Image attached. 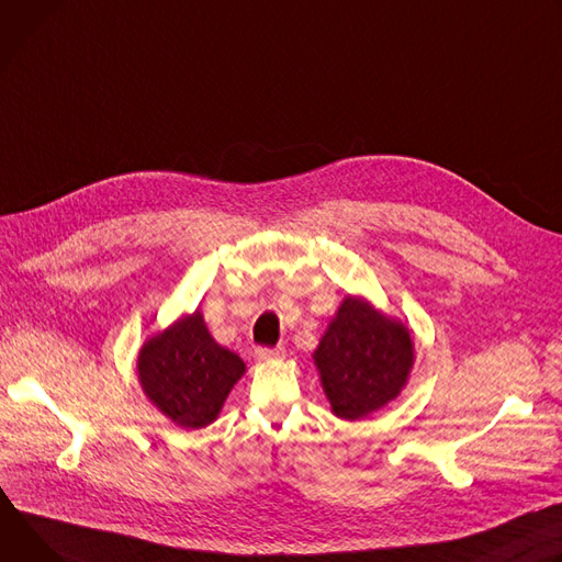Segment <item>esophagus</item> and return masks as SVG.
<instances>
[{
    "mask_svg": "<svg viewBox=\"0 0 562 562\" xmlns=\"http://www.w3.org/2000/svg\"><path fill=\"white\" fill-rule=\"evenodd\" d=\"M255 357H257V361H274V359H283L285 350L283 348H257Z\"/></svg>",
    "mask_w": 562,
    "mask_h": 562,
    "instance_id": "34e87169",
    "label": "esophagus"
}]
</instances>
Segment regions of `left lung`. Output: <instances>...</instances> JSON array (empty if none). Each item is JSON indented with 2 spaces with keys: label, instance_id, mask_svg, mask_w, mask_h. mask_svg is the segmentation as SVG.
<instances>
[{
  "label": "left lung",
  "instance_id": "left-lung-1",
  "mask_svg": "<svg viewBox=\"0 0 562 562\" xmlns=\"http://www.w3.org/2000/svg\"><path fill=\"white\" fill-rule=\"evenodd\" d=\"M330 411L348 422L389 406L408 384L415 344L404 322L348 294L313 352Z\"/></svg>",
  "mask_w": 562,
  "mask_h": 562
}]
</instances>
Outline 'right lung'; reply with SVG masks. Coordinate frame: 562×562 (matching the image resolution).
Instances as JSON below:
<instances>
[{"instance_id": "add662e5", "label": "right lung", "mask_w": 562, "mask_h": 562, "mask_svg": "<svg viewBox=\"0 0 562 562\" xmlns=\"http://www.w3.org/2000/svg\"><path fill=\"white\" fill-rule=\"evenodd\" d=\"M136 368L145 397L176 426L190 430L210 426L245 375L243 359L216 344L201 310L151 335Z\"/></svg>"}]
</instances>
